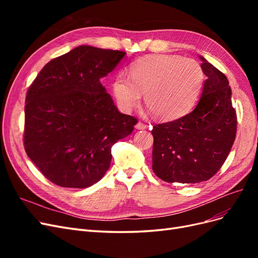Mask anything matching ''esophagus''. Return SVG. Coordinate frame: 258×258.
<instances>
[{"label":"esophagus","instance_id":"1","mask_svg":"<svg viewBox=\"0 0 258 258\" xmlns=\"http://www.w3.org/2000/svg\"><path fill=\"white\" fill-rule=\"evenodd\" d=\"M136 129H138V130H144V129H146V124L144 122H142V121H139L136 124Z\"/></svg>","mask_w":258,"mask_h":258}]
</instances>
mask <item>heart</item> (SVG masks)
<instances>
[{
	"label": "heart",
	"mask_w": 258,
	"mask_h": 258,
	"mask_svg": "<svg viewBox=\"0 0 258 258\" xmlns=\"http://www.w3.org/2000/svg\"><path fill=\"white\" fill-rule=\"evenodd\" d=\"M131 79L120 73L113 91L120 110L129 113L141 103L156 118L170 121L186 115L196 105L206 76L199 62L177 54H154L135 62Z\"/></svg>",
	"instance_id": "1"
}]
</instances>
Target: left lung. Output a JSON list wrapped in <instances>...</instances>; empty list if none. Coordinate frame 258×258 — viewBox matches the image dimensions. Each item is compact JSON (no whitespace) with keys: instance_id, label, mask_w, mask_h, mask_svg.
Returning <instances> with one entry per match:
<instances>
[{"instance_id":"left-lung-1","label":"left lung","mask_w":258,"mask_h":258,"mask_svg":"<svg viewBox=\"0 0 258 258\" xmlns=\"http://www.w3.org/2000/svg\"><path fill=\"white\" fill-rule=\"evenodd\" d=\"M208 79L195 110L152 130L153 171L168 183H199L212 177L230 153L237 132L227 77L204 58Z\"/></svg>"}]
</instances>
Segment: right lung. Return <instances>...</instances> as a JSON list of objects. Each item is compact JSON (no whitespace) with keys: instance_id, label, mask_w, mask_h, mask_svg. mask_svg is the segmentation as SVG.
I'll return each mask as SVG.
<instances>
[{"instance_id":"add662e5","label":"right lung","mask_w":258,"mask_h":258,"mask_svg":"<svg viewBox=\"0 0 258 258\" xmlns=\"http://www.w3.org/2000/svg\"><path fill=\"white\" fill-rule=\"evenodd\" d=\"M126 52L79 46L50 60L26 96L23 144L50 182L86 188L110 168L112 146L134 131L138 119L121 114L101 79Z\"/></svg>"}]
</instances>
